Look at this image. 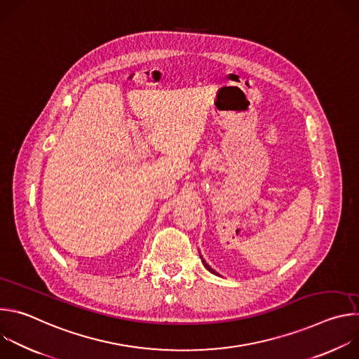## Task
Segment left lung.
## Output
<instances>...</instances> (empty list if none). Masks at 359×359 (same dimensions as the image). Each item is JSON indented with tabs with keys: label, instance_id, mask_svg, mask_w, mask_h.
Instances as JSON below:
<instances>
[{
	"label": "left lung",
	"instance_id": "obj_1",
	"mask_svg": "<svg viewBox=\"0 0 359 359\" xmlns=\"http://www.w3.org/2000/svg\"><path fill=\"white\" fill-rule=\"evenodd\" d=\"M200 259H201V257H200ZM201 262H203V266H204V267H206V269H208L210 273H213V274H215V270H213V269H212V267H210V266H209L206 262H204L203 259H201Z\"/></svg>",
	"mask_w": 359,
	"mask_h": 359
}]
</instances>
